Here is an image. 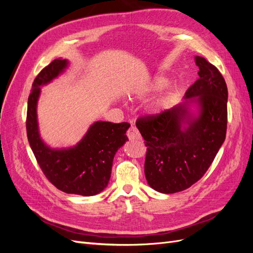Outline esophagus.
Wrapping results in <instances>:
<instances>
[{
    "mask_svg": "<svg viewBox=\"0 0 253 253\" xmlns=\"http://www.w3.org/2000/svg\"><path fill=\"white\" fill-rule=\"evenodd\" d=\"M126 135L128 137L129 140H137V139H140V134L138 132V129H137L135 126H131L126 132Z\"/></svg>",
    "mask_w": 253,
    "mask_h": 253,
    "instance_id": "esophagus-1",
    "label": "esophagus"
}]
</instances>
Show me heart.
Here are the masks:
<instances>
[{
	"instance_id": "b5f03b06",
	"label": "heart",
	"mask_w": 253,
	"mask_h": 253,
	"mask_svg": "<svg viewBox=\"0 0 253 253\" xmlns=\"http://www.w3.org/2000/svg\"><path fill=\"white\" fill-rule=\"evenodd\" d=\"M169 81H168L167 78L163 77V76H157V77L153 78V80L148 84L147 90L148 93H157V91L164 89ZM173 99V94L172 93H167L164 96L160 97L158 100H156L154 103L152 104V112L153 113H159L164 111L166 108L170 105Z\"/></svg>"
}]
</instances>
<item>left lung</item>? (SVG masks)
<instances>
[{
	"label": "left lung",
	"instance_id": "obj_1",
	"mask_svg": "<svg viewBox=\"0 0 253 253\" xmlns=\"http://www.w3.org/2000/svg\"><path fill=\"white\" fill-rule=\"evenodd\" d=\"M195 63L200 79L186 91L185 102L136 121L147 147L145 178L160 193L179 192L200 180L226 138V81L205 58L196 56ZM193 103L196 117L189 112Z\"/></svg>",
	"mask_w": 253,
	"mask_h": 253
}]
</instances>
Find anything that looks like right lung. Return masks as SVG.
<instances>
[{
  "label": "right lung",
  "instance_id": "add662e5",
  "mask_svg": "<svg viewBox=\"0 0 253 253\" xmlns=\"http://www.w3.org/2000/svg\"><path fill=\"white\" fill-rule=\"evenodd\" d=\"M67 64L65 59L53 60L36 77L28 97L27 138L42 172L53 186L68 194L91 196L100 193L108 186L114 156L128 140L126 133L131 125L97 121L73 148L58 150L45 144L37 120L40 86L57 78Z\"/></svg>",
  "mask_w": 253,
  "mask_h": 253
}]
</instances>
